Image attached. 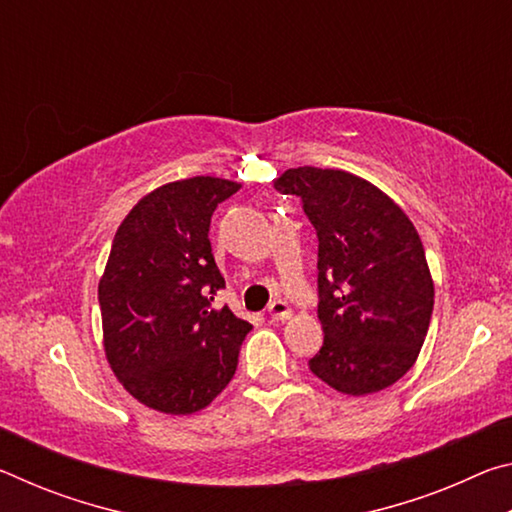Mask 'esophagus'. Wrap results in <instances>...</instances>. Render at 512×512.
Returning a JSON list of instances; mask_svg holds the SVG:
<instances>
[{"mask_svg": "<svg viewBox=\"0 0 512 512\" xmlns=\"http://www.w3.org/2000/svg\"><path fill=\"white\" fill-rule=\"evenodd\" d=\"M268 316L273 320H289L291 318V307L284 300H273L268 305Z\"/></svg>", "mask_w": 512, "mask_h": 512, "instance_id": "obj_1", "label": "esophagus"}]
</instances>
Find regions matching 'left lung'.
<instances>
[{"instance_id": "left-lung-1", "label": "left lung", "mask_w": 512, "mask_h": 512, "mask_svg": "<svg viewBox=\"0 0 512 512\" xmlns=\"http://www.w3.org/2000/svg\"><path fill=\"white\" fill-rule=\"evenodd\" d=\"M275 189L300 198L318 235L325 339L309 370L354 397L393 386L418 359L433 311L418 230L393 198L348 171L287 169Z\"/></svg>"}]
</instances>
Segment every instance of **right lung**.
<instances>
[{
	"mask_svg": "<svg viewBox=\"0 0 512 512\" xmlns=\"http://www.w3.org/2000/svg\"><path fill=\"white\" fill-rule=\"evenodd\" d=\"M239 187L212 176L162 185L112 239L99 280L103 348L115 377L149 409L196 413L235 375L253 325L212 307L225 280L207 232L216 205Z\"/></svg>",
	"mask_w": 512,
	"mask_h": 512,
	"instance_id": "right-lung-1",
	"label": "right lung"
}]
</instances>
